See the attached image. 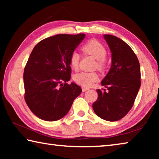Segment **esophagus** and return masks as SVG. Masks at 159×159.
Segmentation results:
<instances>
[{"label":"esophagus","mask_w":159,"mask_h":159,"mask_svg":"<svg viewBox=\"0 0 159 159\" xmlns=\"http://www.w3.org/2000/svg\"><path fill=\"white\" fill-rule=\"evenodd\" d=\"M88 90H89V88H85V87H82V91H83V92H85V91H87Z\"/></svg>","instance_id":"esophagus-1"}]
</instances>
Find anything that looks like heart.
Here are the masks:
<instances>
[{"instance_id": "obj_1", "label": "heart", "mask_w": 159, "mask_h": 159, "mask_svg": "<svg viewBox=\"0 0 159 159\" xmlns=\"http://www.w3.org/2000/svg\"><path fill=\"white\" fill-rule=\"evenodd\" d=\"M81 50L85 55H90L96 59L95 68H98L100 71L105 69L107 50L101 43L96 40H90L83 45ZM80 59V55L77 51L72 52L69 57V63L72 69L74 70L78 69ZM73 79L74 81L79 85L88 88L92 86L99 79V76L96 72L82 71L75 74Z\"/></svg>"}]
</instances>
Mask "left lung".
I'll return each instance as SVG.
<instances>
[{
    "label": "left lung",
    "mask_w": 159,
    "mask_h": 159,
    "mask_svg": "<svg viewBox=\"0 0 159 159\" xmlns=\"http://www.w3.org/2000/svg\"><path fill=\"white\" fill-rule=\"evenodd\" d=\"M104 39L111 52V68L101 82L108 91L97 90L98 98L93 108L99 118L116 121L133 106L141 85L140 66L133 50L123 40L109 34Z\"/></svg>",
    "instance_id": "obj_1"
}]
</instances>
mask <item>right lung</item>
I'll return each instance as SVG.
<instances>
[{"label":"right lung","instance_id":"add662e5","mask_svg":"<svg viewBox=\"0 0 159 159\" xmlns=\"http://www.w3.org/2000/svg\"><path fill=\"white\" fill-rule=\"evenodd\" d=\"M85 36L55 35L42 40L32 50L24 71L25 99L41 119L55 121L63 118L81 93L80 86L66 82L71 79L70 55Z\"/></svg>","mask_w":159,"mask_h":159}]
</instances>
